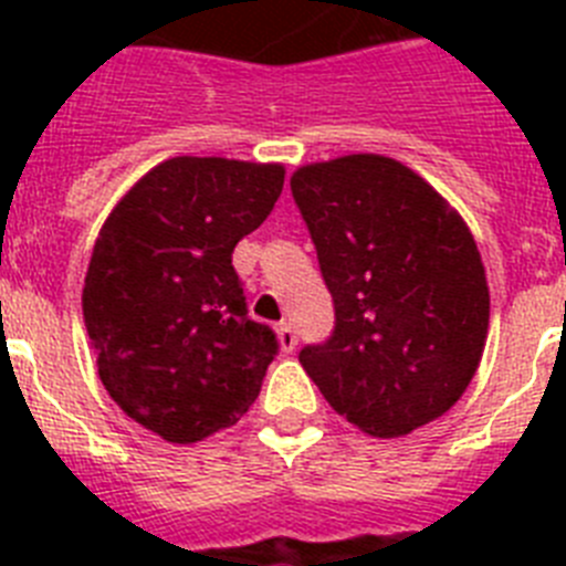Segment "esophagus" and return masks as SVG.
<instances>
[{
	"label": "esophagus",
	"instance_id": "1",
	"mask_svg": "<svg viewBox=\"0 0 566 566\" xmlns=\"http://www.w3.org/2000/svg\"><path fill=\"white\" fill-rule=\"evenodd\" d=\"M277 343L283 352H294V345H297V332H294L292 323H280L277 326Z\"/></svg>",
	"mask_w": 566,
	"mask_h": 566
}]
</instances>
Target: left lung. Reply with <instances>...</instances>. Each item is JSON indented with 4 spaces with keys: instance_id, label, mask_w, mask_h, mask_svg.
Returning a JSON list of instances; mask_svg holds the SVG:
<instances>
[{
    "instance_id": "left-lung-1",
    "label": "left lung",
    "mask_w": 566,
    "mask_h": 566,
    "mask_svg": "<svg viewBox=\"0 0 566 566\" xmlns=\"http://www.w3.org/2000/svg\"><path fill=\"white\" fill-rule=\"evenodd\" d=\"M292 195L334 297V332L300 365L339 417L405 437L451 411L482 363L490 292L462 214L385 155H343L292 175Z\"/></svg>"
}]
</instances>
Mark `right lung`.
<instances>
[{"instance_id": "obj_1", "label": "right lung", "mask_w": 566, "mask_h": 566, "mask_svg": "<svg viewBox=\"0 0 566 566\" xmlns=\"http://www.w3.org/2000/svg\"><path fill=\"white\" fill-rule=\"evenodd\" d=\"M283 178V164L178 155L135 181L98 232L82 292L98 377L167 442H201L258 399L277 337L249 319L232 252Z\"/></svg>"}]
</instances>
